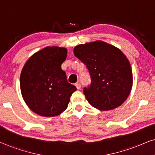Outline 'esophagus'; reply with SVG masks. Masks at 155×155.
Masks as SVG:
<instances>
[{
    "label": "esophagus",
    "instance_id": "34e87169",
    "mask_svg": "<svg viewBox=\"0 0 155 155\" xmlns=\"http://www.w3.org/2000/svg\"><path fill=\"white\" fill-rule=\"evenodd\" d=\"M76 86V87H77V89L78 90H80L81 88V84H80L79 83H75V85H74Z\"/></svg>",
    "mask_w": 155,
    "mask_h": 155
}]
</instances>
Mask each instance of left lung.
Here are the masks:
<instances>
[{
	"instance_id": "8db88e82",
	"label": "left lung",
	"mask_w": 155,
	"mask_h": 155,
	"mask_svg": "<svg viewBox=\"0 0 155 155\" xmlns=\"http://www.w3.org/2000/svg\"><path fill=\"white\" fill-rule=\"evenodd\" d=\"M74 54L85 64L91 84L83 93L90 104L98 109L112 110L125 101L132 87L130 63L123 52L101 41L80 45Z\"/></svg>"
}]
</instances>
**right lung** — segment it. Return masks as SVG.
I'll list each match as a JSON object with an SVG mask.
<instances>
[{"label": "right lung", "instance_id": "1", "mask_svg": "<svg viewBox=\"0 0 155 155\" xmlns=\"http://www.w3.org/2000/svg\"><path fill=\"white\" fill-rule=\"evenodd\" d=\"M67 53L65 48L45 47L32 55L22 69L20 87L23 98L30 109L40 116L60 115L77 90L68 83L61 68Z\"/></svg>", "mask_w": 155, "mask_h": 155}]
</instances>
